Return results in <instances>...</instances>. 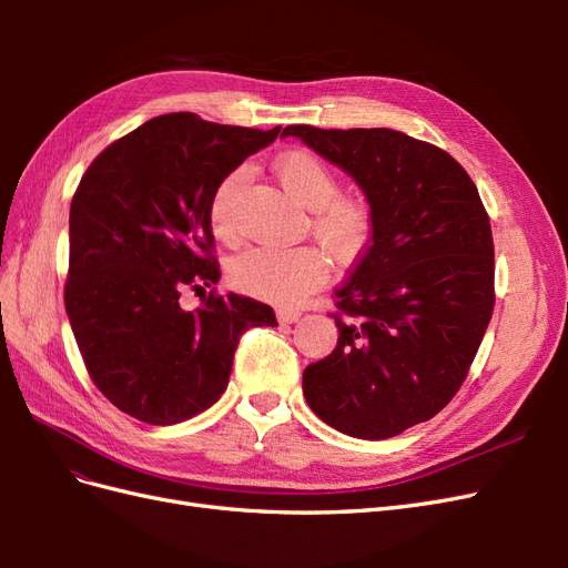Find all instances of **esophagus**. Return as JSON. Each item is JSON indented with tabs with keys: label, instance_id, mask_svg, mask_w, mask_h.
I'll return each instance as SVG.
<instances>
[{
	"label": "esophagus",
	"instance_id": "obj_1",
	"mask_svg": "<svg viewBox=\"0 0 568 568\" xmlns=\"http://www.w3.org/2000/svg\"><path fill=\"white\" fill-rule=\"evenodd\" d=\"M301 315L303 313L298 311V307H280V311H277V320L282 324H294V322H298Z\"/></svg>",
	"mask_w": 568,
	"mask_h": 568
}]
</instances>
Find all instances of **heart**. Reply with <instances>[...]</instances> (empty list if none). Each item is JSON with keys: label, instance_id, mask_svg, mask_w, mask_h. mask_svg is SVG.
Instances as JSON below:
<instances>
[{"label": "heart", "instance_id": "heart-1", "mask_svg": "<svg viewBox=\"0 0 568 568\" xmlns=\"http://www.w3.org/2000/svg\"><path fill=\"white\" fill-rule=\"evenodd\" d=\"M274 170L286 192L313 213V230L322 242L341 255L363 248L372 230V209L363 196L338 194V178L329 163L307 149H291L277 159ZM246 180L236 168L217 184L211 199V225L220 236L232 232V203ZM329 274V257L313 244L303 246H253L230 263V282L244 294L277 303L298 301Z\"/></svg>", "mask_w": 568, "mask_h": 568}]
</instances>
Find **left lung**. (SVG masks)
I'll list each match as a JSON object with an SVG mask.
<instances>
[{
    "label": "left lung",
    "instance_id": "left-lung-1",
    "mask_svg": "<svg viewBox=\"0 0 568 568\" xmlns=\"http://www.w3.org/2000/svg\"><path fill=\"white\" fill-rule=\"evenodd\" d=\"M365 192L372 242L336 294L338 343L303 372L315 415L384 440L428 422L467 379L495 305L490 220L448 151L388 128L288 125Z\"/></svg>",
    "mask_w": 568,
    "mask_h": 568
}]
</instances>
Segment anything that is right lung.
Wrapping results in <instances>:
<instances>
[{
  "label": "right lung",
  "mask_w": 568,
  "mask_h": 568,
  "mask_svg": "<svg viewBox=\"0 0 568 568\" xmlns=\"http://www.w3.org/2000/svg\"><path fill=\"white\" fill-rule=\"evenodd\" d=\"M282 128L168 113L106 146L71 203L65 313L94 386L125 415L170 426L225 393L239 338L272 307L227 294L184 311V286L217 284L211 199Z\"/></svg>",
  "instance_id": "1"
}]
</instances>
